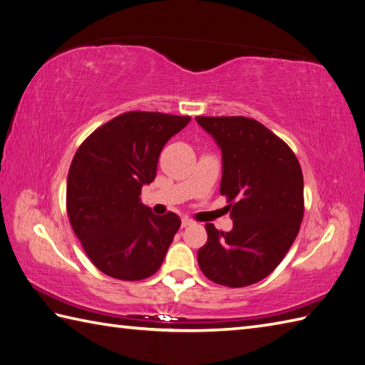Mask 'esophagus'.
I'll return each mask as SVG.
<instances>
[{
    "label": "esophagus",
    "mask_w": 365,
    "mask_h": 365,
    "mask_svg": "<svg viewBox=\"0 0 365 365\" xmlns=\"http://www.w3.org/2000/svg\"><path fill=\"white\" fill-rule=\"evenodd\" d=\"M192 222H195V221L190 220L188 216H183V218H182V227H188V226H191Z\"/></svg>",
    "instance_id": "obj_1"
}]
</instances>
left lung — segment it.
Segmentation results:
<instances>
[{"label": "left lung", "mask_w": 365, "mask_h": 365, "mask_svg": "<svg viewBox=\"0 0 365 365\" xmlns=\"http://www.w3.org/2000/svg\"><path fill=\"white\" fill-rule=\"evenodd\" d=\"M222 152L221 195L234 229L207 222L197 263L210 281L247 287L282 262L304 216V180L297 155L263 123L243 115L196 118Z\"/></svg>", "instance_id": "8db88e82"}]
</instances>
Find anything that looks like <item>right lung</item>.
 Masks as SVG:
<instances>
[{"label": "right lung", "mask_w": 365, "mask_h": 365, "mask_svg": "<svg viewBox=\"0 0 365 365\" xmlns=\"http://www.w3.org/2000/svg\"><path fill=\"white\" fill-rule=\"evenodd\" d=\"M190 119L128 111L92 131L76 150L67 177L68 221L106 276L143 281L165 260L180 218L153 215L141 202V190L157 175L163 147Z\"/></svg>", "instance_id": "right-lung-1"}]
</instances>
